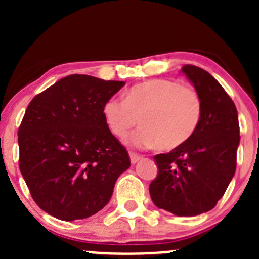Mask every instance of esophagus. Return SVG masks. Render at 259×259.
<instances>
[{
  "label": "esophagus",
  "mask_w": 259,
  "mask_h": 259,
  "mask_svg": "<svg viewBox=\"0 0 259 259\" xmlns=\"http://www.w3.org/2000/svg\"><path fill=\"white\" fill-rule=\"evenodd\" d=\"M130 159H131V163L135 164L141 159V155L136 154V153H130Z\"/></svg>",
  "instance_id": "obj_1"
}]
</instances>
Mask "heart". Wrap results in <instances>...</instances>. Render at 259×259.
<instances>
[{
    "label": "heart",
    "instance_id": "obj_1",
    "mask_svg": "<svg viewBox=\"0 0 259 259\" xmlns=\"http://www.w3.org/2000/svg\"><path fill=\"white\" fill-rule=\"evenodd\" d=\"M109 131L124 139L140 119L143 125L132 137L136 146L175 149L197 130L202 105L197 92L171 79H153L131 87L124 100L109 98L102 107Z\"/></svg>",
    "mask_w": 259,
    "mask_h": 259
}]
</instances>
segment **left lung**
<instances>
[{
	"instance_id": "8db88e82",
	"label": "left lung",
	"mask_w": 259,
	"mask_h": 259,
	"mask_svg": "<svg viewBox=\"0 0 259 259\" xmlns=\"http://www.w3.org/2000/svg\"><path fill=\"white\" fill-rule=\"evenodd\" d=\"M202 114L193 136L166 154H157L158 175L149 185L152 201L178 217H194L215 207L236 171L240 128L237 110L207 71L185 65Z\"/></svg>"
}]
</instances>
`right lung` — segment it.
I'll return each instance as SVG.
<instances>
[{
	"label": "right lung",
	"mask_w": 259,
	"mask_h": 259,
	"mask_svg": "<svg viewBox=\"0 0 259 259\" xmlns=\"http://www.w3.org/2000/svg\"><path fill=\"white\" fill-rule=\"evenodd\" d=\"M124 81L68 75L29 102L18 131L19 168L38 207L61 221L104 209L131 166L102 107Z\"/></svg>",
	"instance_id": "add662e5"
}]
</instances>
